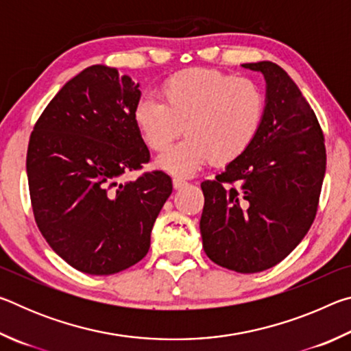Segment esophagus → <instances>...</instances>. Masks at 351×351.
<instances>
[{"mask_svg": "<svg viewBox=\"0 0 351 351\" xmlns=\"http://www.w3.org/2000/svg\"><path fill=\"white\" fill-rule=\"evenodd\" d=\"M187 184L189 182L186 180H182V178H173V187L175 189H182V187H186Z\"/></svg>", "mask_w": 351, "mask_h": 351, "instance_id": "34e87169", "label": "esophagus"}]
</instances>
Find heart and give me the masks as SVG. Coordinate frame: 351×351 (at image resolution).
I'll list each match as a JSON object with an SVG mask.
<instances>
[{
  "label": "heart",
  "instance_id": "b5f03b06",
  "mask_svg": "<svg viewBox=\"0 0 351 351\" xmlns=\"http://www.w3.org/2000/svg\"><path fill=\"white\" fill-rule=\"evenodd\" d=\"M161 100L141 97L133 122L141 139L161 152L159 169L190 175L209 161L226 165L241 158L257 139L266 114V97L258 83L217 69L190 68L170 75L159 88Z\"/></svg>",
  "mask_w": 351,
  "mask_h": 351
}]
</instances>
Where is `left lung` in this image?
<instances>
[{
    "mask_svg": "<svg viewBox=\"0 0 351 351\" xmlns=\"http://www.w3.org/2000/svg\"><path fill=\"white\" fill-rule=\"evenodd\" d=\"M241 66L265 77V121L241 158L201 182L199 230L213 263L254 274L280 263L310 230L326 153L317 117L293 79L272 62Z\"/></svg>",
    "mask_w": 351,
    "mask_h": 351,
    "instance_id": "obj_1",
    "label": "left lung"
}]
</instances>
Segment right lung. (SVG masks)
<instances>
[{
    "mask_svg": "<svg viewBox=\"0 0 351 351\" xmlns=\"http://www.w3.org/2000/svg\"><path fill=\"white\" fill-rule=\"evenodd\" d=\"M139 99V83L93 64L64 83L29 141L35 221L56 254L85 274H116L144 258L173 189L159 170L122 181L150 159L133 122Z\"/></svg>",
    "mask_w": 351,
    "mask_h": 351,
    "instance_id": "add662e5",
    "label": "right lung"
}]
</instances>
